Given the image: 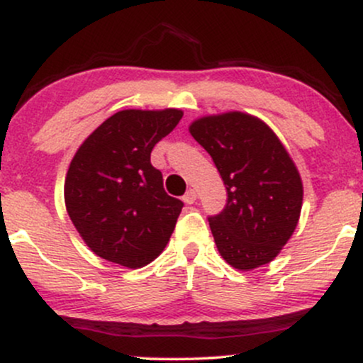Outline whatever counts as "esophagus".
Returning a JSON list of instances; mask_svg holds the SVG:
<instances>
[{
	"instance_id": "1",
	"label": "esophagus",
	"mask_w": 363,
	"mask_h": 363,
	"mask_svg": "<svg viewBox=\"0 0 363 363\" xmlns=\"http://www.w3.org/2000/svg\"><path fill=\"white\" fill-rule=\"evenodd\" d=\"M182 199H184V203H187V205H193V203L196 201V191L187 189L186 194L182 196Z\"/></svg>"
}]
</instances>
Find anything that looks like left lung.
Returning <instances> with one entry per match:
<instances>
[{
	"instance_id": "1",
	"label": "left lung",
	"mask_w": 363,
	"mask_h": 363,
	"mask_svg": "<svg viewBox=\"0 0 363 363\" xmlns=\"http://www.w3.org/2000/svg\"><path fill=\"white\" fill-rule=\"evenodd\" d=\"M189 131L210 153L227 189L223 210L208 216L218 252L244 272L273 261L297 227L303 194L281 141L244 112L201 118Z\"/></svg>"
}]
</instances>
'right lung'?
Here are the masks:
<instances>
[{
	"label": "right lung",
	"instance_id": "add662e5",
	"mask_svg": "<svg viewBox=\"0 0 363 363\" xmlns=\"http://www.w3.org/2000/svg\"><path fill=\"white\" fill-rule=\"evenodd\" d=\"M182 112L121 111L83 141L65 181L69 218L97 256L141 268L164 251L184 203L150 162Z\"/></svg>",
	"mask_w": 363,
	"mask_h": 363
}]
</instances>
